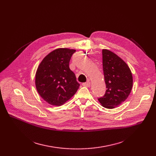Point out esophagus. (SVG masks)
Masks as SVG:
<instances>
[{
  "mask_svg": "<svg viewBox=\"0 0 156 156\" xmlns=\"http://www.w3.org/2000/svg\"><path fill=\"white\" fill-rule=\"evenodd\" d=\"M82 85L84 87H90V81H87V82L82 83Z\"/></svg>",
  "mask_w": 156,
  "mask_h": 156,
  "instance_id": "1",
  "label": "esophagus"
}]
</instances>
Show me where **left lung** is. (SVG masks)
<instances>
[{"label":"left lung","instance_id":"1","mask_svg":"<svg viewBox=\"0 0 156 156\" xmlns=\"http://www.w3.org/2000/svg\"><path fill=\"white\" fill-rule=\"evenodd\" d=\"M102 66L105 93L98 100L103 107L113 109L125 102L133 86V77L126 62L112 52L103 49Z\"/></svg>","mask_w":156,"mask_h":156}]
</instances>
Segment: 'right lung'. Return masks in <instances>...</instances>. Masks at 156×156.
Returning <instances> with one entry per match:
<instances>
[{
	"mask_svg": "<svg viewBox=\"0 0 156 156\" xmlns=\"http://www.w3.org/2000/svg\"><path fill=\"white\" fill-rule=\"evenodd\" d=\"M75 50L57 48L49 53L40 64L35 76L39 95L48 104L60 106L75 95L79 88L76 76L69 63Z\"/></svg>",
	"mask_w": 156,
	"mask_h": 156,
	"instance_id": "right-lung-1",
	"label": "right lung"
}]
</instances>
